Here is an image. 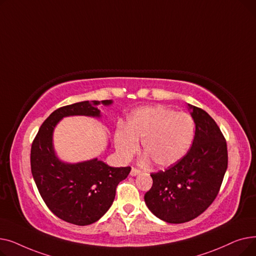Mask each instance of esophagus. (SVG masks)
<instances>
[{"instance_id": "34e87169", "label": "esophagus", "mask_w": 256, "mask_h": 256, "mask_svg": "<svg viewBox=\"0 0 256 256\" xmlns=\"http://www.w3.org/2000/svg\"><path fill=\"white\" fill-rule=\"evenodd\" d=\"M141 173V171L139 170V169H137V168H132V170H130V176H138V174H140Z\"/></svg>"}]
</instances>
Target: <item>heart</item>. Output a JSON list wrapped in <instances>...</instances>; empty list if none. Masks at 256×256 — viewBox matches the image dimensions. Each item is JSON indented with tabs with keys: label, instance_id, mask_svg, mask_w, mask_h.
<instances>
[{
	"label": "heart",
	"instance_id": "b5f03b06",
	"mask_svg": "<svg viewBox=\"0 0 256 256\" xmlns=\"http://www.w3.org/2000/svg\"><path fill=\"white\" fill-rule=\"evenodd\" d=\"M195 136V122L191 115L165 106H145L134 111L126 128L115 130V146L120 156L130 160L139 150L158 167H169L189 152Z\"/></svg>",
	"mask_w": 256,
	"mask_h": 256
}]
</instances>
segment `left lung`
Segmentation results:
<instances>
[{"label":"left lung","mask_w":256,"mask_h":256,"mask_svg":"<svg viewBox=\"0 0 256 256\" xmlns=\"http://www.w3.org/2000/svg\"><path fill=\"white\" fill-rule=\"evenodd\" d=\"M189 106L195 122L189 152L165 171L152 173V186L144 195L154 216L174 224L197 218L212 204L228 164L226 140L216 121L200 108Z\"/></svg>","instance_id":"left-lung-1"}]
</instances>
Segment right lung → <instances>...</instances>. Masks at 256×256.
I'll return each mask as SVG.
<instances>
[{"label":"right lung","mask_w":256,"mask_h":256,"mask_svg":"<svg viewBox=\"0 0 256 256\" xmlns=\"http://www.w3.org/2000/svg\"><path fill=\"white\" fill-rule=\"evenodd\" d=\"M112 100H86L54 111L40 126L31 147V171L44 204L63 221L84 226L96 222L112 206L116 188L130 167H110L98 158L66 164L56 156L52 132L66 116L100 117V104Z\"/></svg>","instance_id":"1"}]
</instances>
